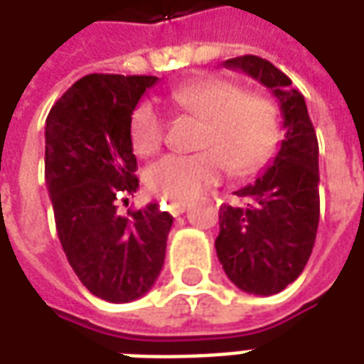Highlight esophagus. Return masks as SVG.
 I'll return each mask as SVG.
<instances>
[{
  "mask_svg": "<svg viewBox=\"0 0 364 364\" xmlns=\"http://www.w3.org/2000/svg\"><path fill=\"white\" fill-rule=\"evenodd\" d=\"M187 208H189V203H173V200L167 203V210L173 214V216H179V214L185 213Z\"/></svg>",
  "mask_w": 364,
  "mask_h": 364,
  "instance_id": "obj_1",
  "label": "esophagus"
}]
</instances>
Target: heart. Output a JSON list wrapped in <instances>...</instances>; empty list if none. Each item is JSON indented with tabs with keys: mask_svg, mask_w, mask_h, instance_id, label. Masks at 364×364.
Listing matches in <instances>:
<instances>
[{
	"mask_svg": "<svg viewBox=\"0 0 364 364\" xmlns=\"http://www.w3.org/2000/svg\"><path fill=\"white\" fill-rule=\"evenodd\" d=\"M175 109L205 120L198 154L166 156L146 169V187L164 200L189 203L218 185L232 169L250 173L273 156L279 114L267 97L245 93L224 80L187 83L169 93ZM166 138V119L148 101L130 117V142L138 156H154Z\"/></svg>",
	"mask_w": 364,
	"mask_h": 364,
	"instance_id": "obj_1",
	"label": "heart"
}]
</instances>
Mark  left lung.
<instances>
[{
	"instance_id": "obj_1",
	"label": "left lung",
	"mask_w": 364,
	"mask_h": 364,
	"mask_svg": "<svg viewBox=\"0 0 364 364\" xmlns=\"http://www.w3.org/2000/svg\"><path fill=\"white\" fill-rule=\"evenodd\" d=\"M224 66L242 70L281 103L284 140L273 166L220 206L216 253L228 279L250 294H277L296 281L310 259L320 222L318 138L300 91L271 62L237 56Z\"/></svg>"
}]
</instances>
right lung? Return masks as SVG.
Returning <instances> with one entry per match:
<instances>
[{
  "mask_svg": "<svg viewBox=\"0 0 364 364\" xmlns=\"http://www.w3.org/2000/svg\"><path fill=\"white\" fill-rule=\"evenodd\" d=\"M156 75L90 74L46 117L44 179L60 244L91 294L130 302L151 289L173 216L156 203L117 213L138 189L130 117Z\"/></svg>",
  "mask_w": 364,
  "mask_h": 364,
  "instance_id": "obj_1",
  "label": "right lung"
}]
</instances>
